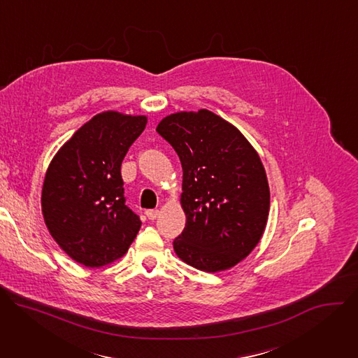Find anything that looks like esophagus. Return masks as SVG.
<instances>
[{
	"label": "esophagus",
	"instance_id": "1",
	"mask_svg": "<svg viewBox=\"0 0 358 358\" xmlns=\"http://www.w3.org/2000/svg\"><path fill=\"white\" fill-rule=\"evenodd\" d=\"M145 215H147L148 220L155 221V220L159 217V210H147V211H145Z\"/></svg>",
	"mask_w": 358,
	"mask_h": 358
}]
</instances>
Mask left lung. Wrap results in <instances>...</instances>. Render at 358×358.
Here are the masks:
<instances>
[{"mask_svg": "<svg viewBox=\"0 0 358 358\" xmlns=\"http://www.w3.org/2000/svg\"><path fill=\"white\" fill-rule=\"evenodd\" d=\"M156 130L182 166L187 222L173 242L178 258L203 272L235 266L258 245L269 215L258 152L236 127L206 109L170 115Z\"/></svg>", "mask_w": 358, "mask_h": 358, "instance_id": "8db88e82", "label": "left lung"}]
</instances>
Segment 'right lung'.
<instances>
[{
  "label": "right lung",
  "instance_id": "add662e5",
  "mask_svg": "<svg viewBox=\"0 0 358 358\" xmlns=\"http://www.w3.org/2000/svg\"><path fill=\"white\" fill-rule=\"evenodd\" d=\"M147 124L144 116L99 113L50 162L42 188V214L58 245L87 268L127 252L141 221L126 206L122 162Z\"/></svg>",
  "mask_w": 358,
  "mask_h": 358
}]
</instances>
